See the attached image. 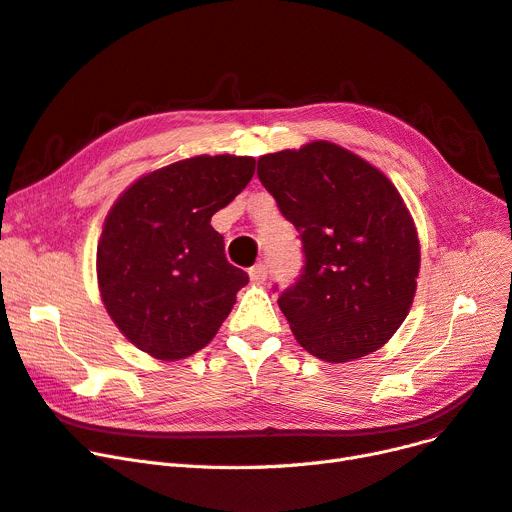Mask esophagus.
I'll list each match as a JSON object with an SVG mask.
<instances>
[{
  "label": "esophagus",
  "mask_w": 512,
  "mask_h": 512,
  "mask_svg": "<svg viewBox=\"0 0 512 512\" xmlns=\"http://www.w3.org/2000/svg\"><path fill=\"white\" fill-rule=\"evenodd\" d=\"M249 276H251V282H255V285H261V282L268 278L266 263H255V266L249 270Z\"/></svg>",
  "instance_id": "1"
}]
</instances>
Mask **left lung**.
<instances>
[{"mask_svg": "<svg viewBox=\"0 0 512 512\" xmlns=\"http://www.w3.org/2000/svg\"><path fill=\"white\" fill-rule=\"evenodd\" d=\"M257 175L304 244L306 266L278 297L299 346L327 363L380 350L407 318L420 274L399 189L329 141L261 156Z\"/></svg>", "mask_w": 512, "mask_h": 512, "instance_id": "8db88e82", "label": "left lung"}]
</instances>
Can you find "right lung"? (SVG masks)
Segmentation results:
<instances>
[{
    "instance_id": "add662e5",
    "label": "right lung",
    "mask_w": 512,
    "mask_h": 512,
    "mask_svg": "<svg viewBox=\"0 0 512 512\" xmlns=\"http://www.w3.org/2000/svg\"><path fill=\"white\" fill-rule=\"evenodd\" d=\"M255 173L251 156H194L139 177L113 202L97 246L103 306L158 361L202 350L249 282L225 259L211 217Z\"/></svg>"
}]
</instances>
